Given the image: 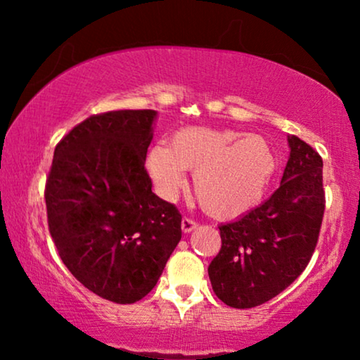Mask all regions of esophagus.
I'll use <instances>...</instances> for the list:
<instances>
[{
	"instance_id": "1",
	"label": "esophagus",
	"mask_w": 360,
	"mask_h": 360,
	"mask_svg": "<svg viewBox=\"0 0 360 360\" xmlns=\"http://www.w3.org/2000/svg\"><path fill=\"white\" fill-rule=\"evenodd\" d=\"M196 224L193 219H190V218H184L181 219V231H184L185 234H188V233H191V231L193 229H196Z\"/></svg>"
}]
</instances>
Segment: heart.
I'll use <instances>...</instances> for the list:
<instances>
[{
  "instance_id": "obj_1",
  "label": "heart",
  "mask_w": 360,
  "mask_h": 360,
  "mask_svg": "<svg viewBox=\"0 0 360 360\" xmlns=\"http://www.w3.org/2000/svg\"><path fill=\"white\" fill-rule=\"evenodd\" d=\"M195 172L193 188L201 208L213 218L234 219L264 200L277 170V155L267 139L233 129L184 127L170 146H154L147 172L162 198L172 200Z\"/></svg>"
}]
</instances>
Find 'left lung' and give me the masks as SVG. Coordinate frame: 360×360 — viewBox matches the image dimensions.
Listing matches in <instances>:
<instances>
[{
    "label": "left lung",
    "instance_id": "obj_1",
    "mask_svg": "<svg viewBox=\"0 0 360 360\" xmlns=\"http://www.w3.org/2000/svg\"><path fill=\"white\" fill-rule=\"evenodd\" d=\"M280 186L267 201L219 226L221 250L211 260V287L233 308L259 307L307 267L316 248L324 213L323 160L297 136Z\"/></svg>",
    "mask_w": 360,
    "mask_h": 360
}]
</instances>
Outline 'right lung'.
Returning <instances> with one entry per match:
<instances>
[{
    "mask_svg": "<svg viewBox=\"0 0 360 360\" xmlns=\"http://www.w3.org/2000/svg\"><path fill=\"white\" fill-rule=\"evenodd\" d=\"M154 110L90 116L53 150L46 184L49 231L62 262L98 297L144 298L181 239V214L152 193L144 169Z\"/></svg>",
    "mask_w": 360,
    "mask_h": 360,
    "instance_id": "add662e5",
    "label": "right lung"
}]
</instances>
